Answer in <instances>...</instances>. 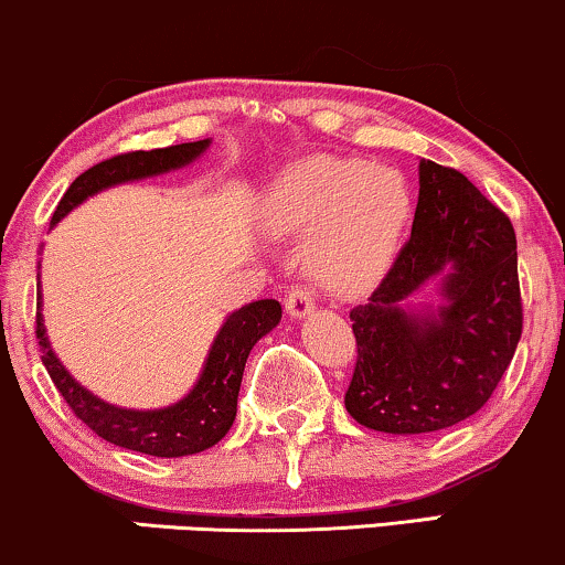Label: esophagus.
Listing matches in <instances>:
<instances>
[{
	"instance_id": "obj_1",
	"label": "esophagus",
	"mask_w": 565,
	"mask_h": 565,
	"mask_svg": "<svg viewBox=\"0 0 565 565\" xmlns=\"http://www.w3.org/2000/svg\"><path fill=\"white\" fill-rule=\"evenodd\" d=\"M311 309H315V290H311L309 285H290L288 296H285V311H288L290 317L301 319L309 315Z\"/></svg>"
}]
</instances>
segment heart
Wrapping results in <instances>:
<instances>
[{
    "mask_svg": "<svg viewBox=\"0 0 565 565\" xmlns=\"http://www.w3.org/2000/svg\"><path fill=\"white\" fill-rule=\"evenodd\" d=\"M267 220L285 233H311L306 262L332 290L372 282L398 250L411 191L395 170L364 159L311 157L277 180Z\"/></svg>",
    "mask_w": 565,
    "mask_h": 565,
    "instance_id": "obj_1",
    "label": "heart"
}]
</instances>
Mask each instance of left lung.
Here are the masks:
<instances>
[{"instance_id": "obj_1", "label": "left lung", "mask_w": 565, "mask_h": 565, "mask_svg": "<svg viewBox=\"0 0 565 565\" xmlns=\"http://www.w3.org/2000/svg\"><path fill=\"white\" fill-rule=\"evenodd\" d=\"M451 267L446 306L414 318L399 301ZM356 366L345 408L390 435H422L469 419L495 393L524 330L516 233L469 178L419 162L411 238L369 303L351 311Z\"/></svg>"}]
</instances>
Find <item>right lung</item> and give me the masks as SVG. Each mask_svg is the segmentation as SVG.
I'll use <instances>...</instances> for the list:
<instances>
[{
    "label": "right lung",
    "mask_w": 565,
    "mask_h": 565,
    "mask_svg": "<svg viewBox=\"0 0 565 565\" xmlns=\"http://www.w3.org/2000/svg\"><path fill=\"white\" fill-rule=\"evenodd\" d=\"M206 146L209 141H193L167 146V149L125 151V154L109 157L99 164L88 167L83 175L73 180V185L67 188L65 196L54 209L52 225H57L70 209L78 206L90 193L102 191L107 185L125 183V180H138L175 170V167H183L191 159H196ZM36 306H41V296ZM280 303L271 301V298L254 301L235 311L220 330L212 351H209L199 385L188 393V398L159 411L115 408L96 398V395H90L88 390H83L78 382L70 377L65 366L60 364L52 348H49L41 311H36V340L41 361H44L54 387L60 390L62 401L67 403L70 411L90 431H96L107 443L146 452V456L178 458L212 448V445H217L227 435L235 422L243 366H246L250 348L280 322Z\"/></svg>",
    "instance_id": "right-lung-1"
}]
</instances>
